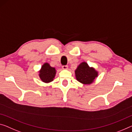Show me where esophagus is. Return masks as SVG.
<instances>
[{
	"instance_id": "esophagus-1",
	"label": "esophagus",
	"mask_w": 132,
	"mask_h": 132,
	"mask_svg": "<svg viewBox=\"0 0 132 132\" xmlns=\"http://www.w3.org/2000/svg\"><path fill=\"white\" fill-rule=\"evenodd\" d=\"M62 68L63 70H67L68 68V65H62Z\"/></svg>"
}]
</instances>
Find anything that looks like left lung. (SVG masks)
<instances>
[{"mask_svg": "<svg viewBox=\"0 0 132 132\" xmlns=\"http://www.w3.org/2000/svg\"><path fill=\"white\" fill-rule=\"evenodd\" d=\"M75 73L77 80L84 84L92 83L98 76V72L94 68L89 67L88 64L84 62L79 65Z\"/></svg>", "mask_w": 132, "mask_h": 132, "instance_id": "1", "label": "left lung"}]
</instances>
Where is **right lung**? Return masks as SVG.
<instances>
[{
  "label": "right lung",
  "mask_w": 132,
  "mask_h": 132,
  "mask_svg": "<svg viewBox=\"0 0 132 132\" xmlns=\"http://www.w3.org/2000/svg\"><path fill=\"white\" fill-rule=\"evenodd\" d=\"M55 73V68L51 67L49 64L45 63L39 71V77L43 82H50L53 81Z\"/></svg>",
  "instance_id": "add662e5"
}]
</instances>
